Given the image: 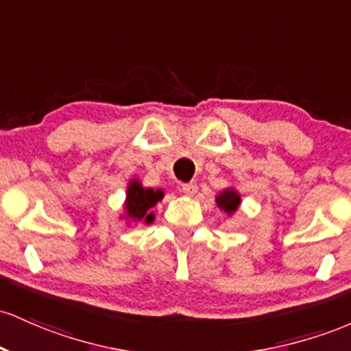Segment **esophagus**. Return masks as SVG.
<instances>
[{"instance_id":"1","label":"esophagus","mask_w":351,"mask_h":351,"mask_svg":"<svg viewBox=\"0 0 351 351\" xmlns=\"http://www.w3.org/2000/svg\"><path fill=\"white\" fill-rule=\"evenodd\" d=\"M182 192L186 195H194L197 194V184L195 182H187L182 184Z\"/></svg>"}]
</instances>
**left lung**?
<instances>
[{
  "instance_id": "8db88e82",
  "label": "left lung",
  "mask_w": 351,
  "mask_h": 351,
  "mask_svg": "<svg viewBox=\"0 0 351 351\" xmlns=\"http://www.w3.org/2000/svg\"><path fill=\"white\" fill-rule=\"evenodd\" d=\"M215 202H217V207L220 210L226 212L227 215H232L237 212V208L240 206V195L237 191L234 189H226L220 194L215 197Z\"/></svg>"
}]
</instances>
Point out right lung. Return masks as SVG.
I'll use <instances>...</instances> for the list:
<instances>
[{
	"label": "right lung",
	"instance_id": "obj_1",
	"mask_svg": "<svg viewBox=\"0 0 351 351\" xmlns=\"http://www.w3.org/2000/svg\"><path fill=\"white\" fill-rule=\"evenodd\" d=\"M164 192L160 189H145L141 186L137 179L129 182L128 194H125V219L132 220V222H144L152 223L154 222V212L151 208L156 206L159 200H162Z\"/></svg>",
	"mask_w": 351,
	"mask_h": 351
}]
</instances>
